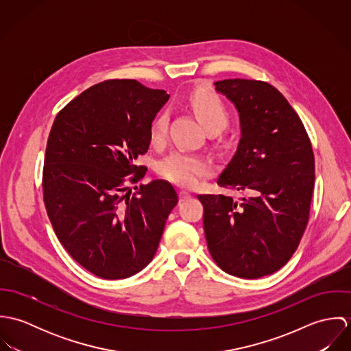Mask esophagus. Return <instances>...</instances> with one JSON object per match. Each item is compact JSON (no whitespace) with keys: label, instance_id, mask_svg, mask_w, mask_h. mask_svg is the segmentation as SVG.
Wrapping results in <instances>:
<instances>
[{"label":"esophagus","instance_id":"34e87169","mask_svg":"<svg viewBox=\"0 0 351 351\" xmlns=\"http://www.w3.org/2000/svg\"><path fill=\"white\" fill-rule=\"evenodd\" d=\"M191 196H192L191 192H188V191H181V192H180V201L188 200Z\"/></svg>","mask_w":351,"mask_h":351}]
</instances>
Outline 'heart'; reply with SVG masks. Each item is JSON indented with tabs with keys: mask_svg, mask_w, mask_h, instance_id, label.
I'll use <instances>...</instances> for the list:
<instances>
[{
	"mask_svg": "<svg viewBox=\"0 0 351 351\" xmlns=\"http://www.w3.org/2000/svg\"><path fill=\"white\" fill-rule=\"evenodd\" d=\"M192 109L201 124L209 131H220L228 123V110L223 101L210 92H197L191 100ZM169 119L166 113H160L151 125V142L159 145L166 139ZM212 170L210 163L196 155L176 151L167 155L159 163V173L169 181L184 186H193L201 177Z\"/></svg>",
	"mask_w": 351,
	"mask_h": 351,
	"instance_id": "1",
	"label": "heart"
}]
</instances>
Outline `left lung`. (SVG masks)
I'll list each match as a JSON object with an SVG mask.
<instances>
[{
  "label": "left lung",
  "mask_w": 351,
  "mask_h": 351,
  "mask_svg": "<svg viewBox=\"0 0 351 351\" xmlns=\"http://www.w3.org/2000/svg\"><path fill=\"white\" fill-rule=\"evenodd\" d=\"M215 89L235 105L241 123L238 149L217 185L249 197L197 196L205 239L221 270L259 278L281 269L300 243L315 182L312 146L295 109L270 84L235 78Z\"/></svg>",
  "instance_id": "8db88e82"
}]
</instances>
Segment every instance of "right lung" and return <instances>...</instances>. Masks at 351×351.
<instances>
[{
  "instance_id": "add662e5",
  "label": "right lung",
  "mask_w": 351,
  "mask_h": 351,
  "mask_svg": "<svg viewBox=\"0 0 351 351\" xmlns=\"http://www.w3.org/2000/svg\"><path fill=\"white\" fill-rule=\"evenodd\" d=\"M169 97L135 80H109L53 120L43 169L47 215L71 258L104 280L128 278L150 263L178 202L165 180L135 186L134 195L127 186L147 171L135 162L149 150L152 121Z\"/></svg>"
}]
</instances>
